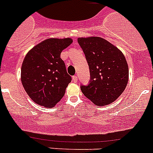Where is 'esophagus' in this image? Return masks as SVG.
Instances as JSON below:
<instances>
[{"instance_id":"esophagus-1","label":"esophagus","mask_w":153,"mask_h":153,"mask_svg":"<svg viewBox=\"0 0 153 153\" xmlns=\"http://www.w3.org/2000/svg\"><path fill=\"white\" fill-rule=\"evenodd\" d=\"M77 80H78L77 76H73V81H74V83H76Z\"/></svg>"}]
</instances>
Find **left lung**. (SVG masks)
I'll list each match as a JSON object with an SVG mask.
<instances>
[{
  "label": "left lung",
  "mask_w": 153,
  "mask_h": 153,
  "mask_svg": "<svg viewBox=\"0 0 153 153\" xmlns=\"http://www.w3.org/2000/svg\"><path fill=\"white\" fill-rule=\"evenodd\" d=\"M78 43L88 63L90 83L80 86L86 98L97 106L114 102L126 87L129 67L121 51L100 36L80 37Z\"/></svg>",
  "instance_id": "left-lung-1"
}]
</instances>
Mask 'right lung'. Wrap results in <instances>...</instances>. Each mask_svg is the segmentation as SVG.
Listing matches in <instances>:
<instances>
[{
	"instance_id": "1",
	"label": "right lung",
	"mask_w": 153,
	"mask_h": 153,
	"mask_svg": "<svg viewBox=\"0 0 153 153\" xmlns=\"http://www.w3.org/2000/svg\"><path fill=\"white\" fill-rule=\"evenodd\" d=\"M72 42L71 38L47 39L27 53L21 67V82L36 104L53 107L64 96L71 76L60 53Z\"/></svg>"
}]
</instances>
